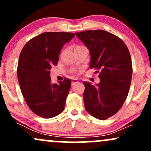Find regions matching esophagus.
<instances>
[{"instance_id":"esophagus-1","label":"esophagus","mask_w":151,"mask_h":151,"mask_svg":"<svg viewBox=\"0 0 151 151\" xmlns=\"http://www.w3.org/2000/svg\"><path fill=\"white\" fill-rule=\"evenodd\" d=\"M78 81H78V79H72V85L73 86L74 84H75L76 83L78 82Z\"/></svg>"}]
</instances>
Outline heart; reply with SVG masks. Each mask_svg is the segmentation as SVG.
Returning <instances> with one entry per match:
<instances>
[{
    "mask_svg": "<svg viewBox=\"0 0 151 151\" xmlns=\"http://www.w3.org/2000/svg\"><path fill=\"white\" fill-rule=\"evenodd\" d=\"M83 47V46H81V45H77V46H76L75 47Z\"/></svg>",
    "mask_w": 151,
    "mask_h": 151,
    "instance_id": "b5f03b06",
    "label": "heart"
}]
</instances>
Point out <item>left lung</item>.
Here are the masks:
<instances>
[{"label": "left lung", "mask_w": 151, "mask_h": 151, "mask_svg": "<svg viewBox=\"0 0 151 151\" xmlns=\"http://www.w3.org/2000/svg\"><path fill=\"white\" fill-rule=\"evenodd\" d=\"M89 48L90 69L99 73V84L84 81V106L93 117L105 120L120 110L127 98L131 78L132 62L127 46L115 35L102 30L76 32Z\"/></svg>", "instance_id": "1"}]
</instances>
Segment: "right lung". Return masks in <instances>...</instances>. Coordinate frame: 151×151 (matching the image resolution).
I'll return each instance as SVG.
<instances>
[{
	"label": "right lung",
	"instance_id": "right-lung-1",
	"mask_svg": "<svg viewBox=\"0 0 151 151\" xmlns=\"http://www.w3.org/2000/svg\"><path fill=\"white\" fill-rule=\"evenodd\" d=\"M74 37L72 32H46L30 40L18 60V79L25 101L30 110L45 119L63 111L71 87L70 79L52 84V66L56 65L62 47Z\"/></svg>",
	"mask_w": 151,
	"mask_h": 151
}]
</instances>
